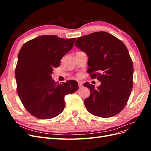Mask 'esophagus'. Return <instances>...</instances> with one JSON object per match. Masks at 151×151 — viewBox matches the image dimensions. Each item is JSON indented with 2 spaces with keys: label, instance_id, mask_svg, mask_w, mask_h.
I'll list each match as a JSON object with an SVG mask.
<instances>
[{
  "label": "esophagus",
  "instance_id": "1",
  "mask_svg": "<svg viewBox=\"0 0 151 151\" xmlns=\"http://www.w3.org/2000/svg\"><path fill=\"white\" fill-rule=\"evenodd\" d=\"M78 85H79V88H83V83H81V82H78Z\"/></svg>",
  "mask_w": 151,
  "mask_h": 151
}]
</instances>
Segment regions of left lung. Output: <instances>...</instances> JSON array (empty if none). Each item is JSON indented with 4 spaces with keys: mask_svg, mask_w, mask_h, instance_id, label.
<instances>
[{
    "mask_svg": "<svg viewBox=\"0 0 151 151\" xmlns=\"http://www.w3.org/2000/svg\"><path fill=\"white\" fill-rule=\"evenodd\" d=\"M75 46L89 57L87 70L101 85L85 83L91 94L84 100L93 115L109 118L124 108L133 87L134 67L129 51L121 40L105 31L94 32L77 39Z\"/></svg>",
    "mask_w": 151,
    "mask_h": 151,
    "instance_id": "8db88e82",
    "label": "left lung"
}]
</instances>
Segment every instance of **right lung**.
Segmentation results:
<instances>
[{"label":"right lung","instance_id":"add662e5","mask_svg":"<svg viewBox=\"0 0 151 151\" xmlns=\"http://www.w3.org/2000/svg\"><path fill=\"white\" fill-rule=\"evenodd\" d=\"M76 38L43 35L25 43L18 54L15 76L17 92L25 109L39 119H50L60 114L65 106L64 97L78 89L77 82L55 83L53 67L74 46Z\"/></svg>","mask_w":151,"mask_h":151}]
</instances>
